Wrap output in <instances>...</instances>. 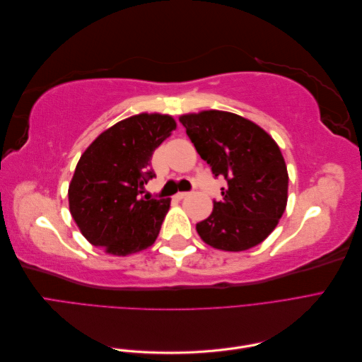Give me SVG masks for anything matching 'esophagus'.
Segmentation results:
<instances>
[{
	"mask_svg": "<svg viewBox=\"0 0 362 362\" xmlns=\"http://www.w3.org/2000/svg\"><path fill=\"white\" fill-rule=\"evenodd\" d=\"M185 196H189V193L187 192H178L177 194H175V199H184L185 198Z\"/></svg>",
	"mask_w": 362,
	"mask_h": 362,
	"instance_id": "1",
	"label": "esophagus"
}]
</instances>
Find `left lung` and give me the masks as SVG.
Wrapping results in <instances>:
<instances>
[{"mask_svg":"<svg viewBox=\"0 0 362 362\" xmlns=\"http://www.w3.org/2000/svg\"><path fill=\"white\" fill-rule=\"evenodd\" d=\"M180 122L214 177L225 178L222 199L196 223L206 245L240 252L259 245L286 211L288 173L281 149L264 129L228 112L184 115Z\"/></svg>","mask_w":362,"mask_h":362,"instance_id":"left-lung-1","label":"left lung"}]
</instances>
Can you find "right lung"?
Masks as SVG:
<instances>
[{"mask_svg": "<svg viewBox=\"0 0 362 362\" xmlns=\"http://www.w3.org/2000/svg\"><path fill=\"white\" fill-rule=\"evenodd\" d=\"M177 128L172 116L141 113L120 120L84 151L69 184V210L81 234L112 255L154 245L169 198H151L154 151Z\"/></svg>", "mask_w": 362, "mask_h": 362, "instance_id": "1", "label": "right lung"}]
</instances>
